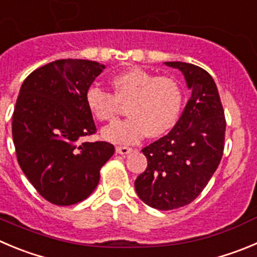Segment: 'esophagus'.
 Wrapping results in <instances>:
<instances>
[{
  "instance_id": "34e87169",
  "label": "esophagus",
  "mask_w": 257,
  "mask_h": 257,
  "mask_svg": "<svg viewBox=\"0 0 257 257\" xmlns=\"http://www.w3.org/2000/svg\"><path fill=\"white\" fill-rule=\"evenodd\" d=\"M115 150H116V152L117 153H120V155H128V153H131L132 151H133V148H131V147H125V146H117L116 148H115Z\"/></svg>"
}]
</instances>
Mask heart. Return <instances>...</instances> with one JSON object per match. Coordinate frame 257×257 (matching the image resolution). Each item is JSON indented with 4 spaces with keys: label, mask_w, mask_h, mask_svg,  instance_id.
Returning a JSON list of instances; mask_svg holds the SVG:
<instances>
[{
    "label": "heart",
    "mask_w": 257,
    "mask_h": 257,
    "mask_svg": "<svg viewBox=\"0 0 257 257\" xmlns=\"http://www.w3.org/2000/svg\"><path fill=\"white\" fill-rule=\"evenodd\" d=\"M110 83L112 93L99 87L86 92V105L100 121H112L120 112V105L128 104L129 117L106 126L102 132L105 140L132 145L146 134L157 138L174 128L183 106V91L176 81L132 67Z\"/></svg>",
    "instance_id": "b5f03b06"
}]
</instances>
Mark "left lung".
Instances as JSON below:
<instances>
[{
	"label": "left lung",
	"mask_w": 257,
	"mask_h": 257,
	"mask_svg": "<svg viewBox=\"0 0 257 257\" xmlns=\"http://www.w3.org/2000/svg\"><path fill=\"white\" fill-rule=\"evenodd\" d=\"M166 64L183 72L191 96L171 132L142 150L148 165L134 183L138 196L160 210L185 207L204 190L222 160L226 134L212 76L195 64Z\"/></svg>",
	"instance_id": "1"
}]
</instances>
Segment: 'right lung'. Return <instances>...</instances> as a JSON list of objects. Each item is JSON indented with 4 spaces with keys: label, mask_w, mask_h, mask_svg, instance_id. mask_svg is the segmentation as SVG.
Wrapping results in <instances>:
<instances>
[{
    "label": "right lung",
    "mask_w": 257,
    "mask_h": 257,
    "mask_svg": "<svg viewBox=\"0 0 257 257\" xmlns=\"http://www.w3.org/2000/svg\"><path fill=\"white\" fill-rule=\"evenodd\" d=\"M105 66L58 59L24 81L13 115V140L21 170L52 204L85 200L99 184L100 170L114 155L109 142H83L95 134L86 92Z\"/></svg>",
    "instance_id": "right-lung-1"
}]
</instances>
